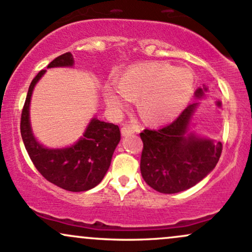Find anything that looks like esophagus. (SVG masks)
Masks as SVG:
<instances>
[{
	"instance_id": "obj_1",
	"label": "esophagus",
	"mask_w": 252,
	"mask_h": 252,
	"mask_svg": "<svg viewBox=\"0 0 252 252\" xmlns=\"http://www.w3.org/2000/svg\"><path fill=\"white\" fill-rule=\"evenodd\" d=\"M121 132H122L123 136L131 135V134H134V132H135V129L131 128V126H122V128H121Z\"/></svg>"
}]
</instances>
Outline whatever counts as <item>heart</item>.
Masks as SVG:
<instances>
[{
	"mask_svg": "<svg viewBox=\"0 0 252 252\" xmlns=\"http://www.w3.org/2000/svg\"><path fill=\"white\" fill-rule=\"evenodd\" d=\"M192 91V72L166 63L132 66L121 84L109 83L104 88L106 103L115 112H121L132 98L140 97L138 108L153 122L178 116L189 103Z\"/></svg>",
	"mask_w": 252,
	"mask_h": 252,
	"instance_id": "1",
	"label": "heart"
}]
</instances>
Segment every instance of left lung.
Listing matches in <instances>:
<instances>
[{
  "label": "left lung",
  "instance_id": "8db88e82",
  "mask_svg": "<svg viewBox=\"0 0 252 252\" xmlns=\"http://www.w3.org/2000/svg\"><path fill=\"white\" fill-rule=\"evenodd\" d=\"M206 89H198L201 97ZM198 104L189 105L168 126L144 129L141 155V174L152 189L164 194L182 192L201 181L218 163L220 142L200 138L190 132L189 124Z\"/></svg>",
  "mask_w": 252,
  "mask_h": 252
}]
</instances>
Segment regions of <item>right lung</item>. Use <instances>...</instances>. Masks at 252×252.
<instances>
[{
  "mask_svg": "<svg viewBox=\"0 0 252 252\" xmlns=\"http://www.w3.org/2000/svg\"><path fill=\"white\" fill-rule=\"evenodd\" d=\"M70 52L57 57L47 67L72 66ZM41 70L32 80L22 108L21 130L26 150L35 168L47 181L71 192H84L96 187L108 172L112 154L121 140L118 126L94 118L85 134L74 146L63 149H47L34 138L30 124V102L37 80L45 74Z\"/></svg>",
  "mask_w": 252,
  "mask_h": 252,
  "instance_id": "obj_1",
  "label": "right lung"
}]
</instances>
